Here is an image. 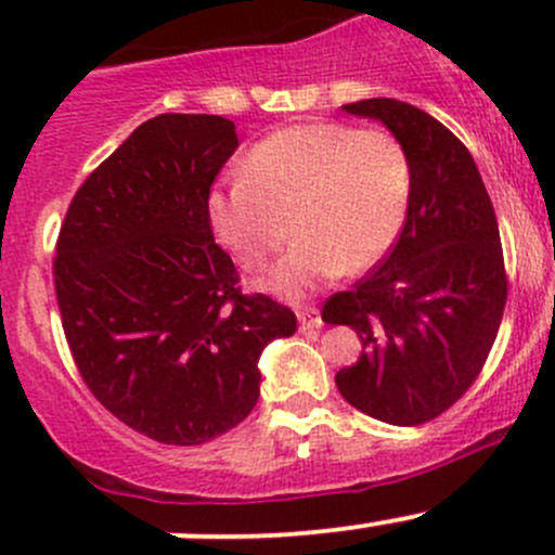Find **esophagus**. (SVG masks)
Returning <instances> with one entry per match:
<instances>
[{
    "mask_svg": "<svg viewBox=\"0 0 555 555\" xmlns=\"http://www.w3.org/2000/svg\"><path fill=\"white\" fill-rule=\"evenodd\" d=\"M298 322L304 331H314V327L322 325V317H320V309L311 304H304L298 306Z\"/></svg>",
    "mask_w": 555,
    "mask_h": 555,
    "instance_id": "34e87169",
    "label": "esophagus"
}]
</instances>
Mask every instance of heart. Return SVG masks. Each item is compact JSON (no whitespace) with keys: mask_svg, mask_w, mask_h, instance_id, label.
Listing matches in <instances>:
<instances>
[{"mask_svg":"<svg viewBox=\"0 0 555 555\" xmlns=\"http://www.w3.org/2000/svg\"><path fill=\"white\" fill-rule=\"evenodd\" d=\"M412 203V159L398 138L347 124L279 129L249 149L244 176L208 197L217 238L271 293L300 298L333 276L371 271L401 235Z\"/></svg>","mask_w":555,"mask_h":555,"instance_id":"heart-1","label":"heart"}]
</instances>
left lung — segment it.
I'll list each match as a JSON object with an SVG mask.
<instances>
[{"instance_id":"8db88e82","label":"left lung","mask_w":555,"mask_h":555,"mask_svg":"<svg viewBox=\"0 0 555 555\" xmlns=\"http://www.w3.org/2000/svg\"><path fill=\"white\" fill-rule=\"evenodd\" d=\"M379 118L412 159V203L392 249L322 306L358 331L363 354L336 374L354 409L390 426L448 412L480 376L507 304L496 214L469 149L401 100L344 105Z\"/></svg>"}]
</instances>
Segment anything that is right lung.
I'll return each mask as SVG.
<instances>
[{
    "instance_id": "add662e5",
    "label": "right lung",
    "mask_w": 555,
    "mask_h": 555,
    "mask_svg": "<svg viewBox=\"0 0 555 555\" xmlns=\"http://www.w3.org/2000/svg\"><path fill=\"white\" fill-rule=\"evenodd\" d=\"M238 149L235 124L163 113L89 173L56 238L64 338L91 396L163 444H203L260 396L257 360L298 331L293 309L241 293L208 197Z\"/></svg>"
}]
</instances>
